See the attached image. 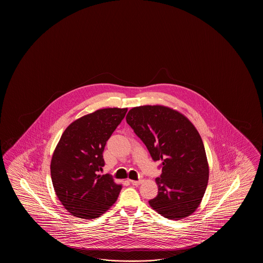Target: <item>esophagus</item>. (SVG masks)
<instances>
[{
  "instance_id": "esophagus-1",
  "label": "esophagus",
  "mask_w": 263,
  "mask_h": 263,
  "mask_svg": "<svg viewBox=\"0 0 263 263\" xmlns=\"http://www.w3.org/2000/svg\"><path fill=\"white\" fill-rule=\"evenodd\" d=\"M129 182L134 186H139L143 182V180H129Z\"/></svg>"
}]
</instances>
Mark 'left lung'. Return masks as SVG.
<instances>
[{"label": "left lung", "instance_id": "left-lung-1", "mask_svg": "<svg viewBox=\"0 0 263 263\" xmlns=\"http://www.w3.org/2000/svg\"><path fill=\"white\" fill-rule=\"evenodd\" d=\"M127 123L154 161H162L155 179L158 195L148 201L163 217L180 220L199 207L207 188L209 163L199 133L183 114L163 105L134 107Z\"/></svg>", "mask_w": 263, "mask_h": 263}]
</instances>
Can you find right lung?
Returning <instances> with one entry per match:
<instances>
[{"label": "right lung", "instance_id": "add662e5", "mask_svg": "<svg viewBox=\"0 0 263 263\" xmlns=\"http://www.w3.org/2000/svg\"><path fill=\"white\" fill-rule=\"evenodd\" d=\"M127 108H104L73 121L62 134L50 162L56 196L73 216L98 218L117 201L122 185L100 175L102 152Z\"/></svg>", "mask_w": 263, "mask_h": 263}]
</instances>
